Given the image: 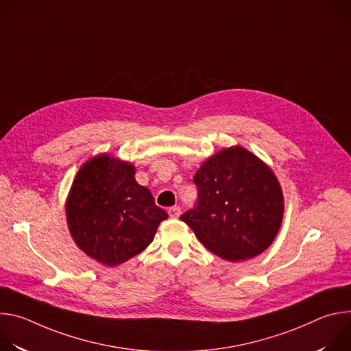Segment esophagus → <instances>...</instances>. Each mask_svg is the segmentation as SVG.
Instances as JSON below:
<instances>
[{
    "label": "esophagus",
    "instance_id": "34e87169",
    "mask_svg": "<svg viewBox=\"0 0 351 351\" xmlns=\"http://www.w3.org/2000/svg\"><path fill=\"white\" fill-rule=\"evenodd\" d=\"M168 214H169V218L176 219V218H179V215H180V208H179V207H171V208L168 210Z\"/></svg>",
    "mask_w": 351,
    "mask_h": 351
}]
</instances>
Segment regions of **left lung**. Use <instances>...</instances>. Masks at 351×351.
I'll return each instance as SVG.
<instances>
[{"mask_svg":"<svg viewBox=\"0 0 351 351\" xmlns=\"http://www.w3.org/2000/svg\"><path fill=\"white\" fill-rule=\"evenodd\" d=\"M198 203L180 219L210 252L237 263L264 253L283 219L285 198L274 171L241 145L221 149L194 175Z\"/></svg>","mask_w":351,"mask_h":351,"instance_id":"1","label":"left lung"}]
</instances>
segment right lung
<instances>
[{
  "instance_id": "right-lung-1",
  "label": "right lung",
  "mask_w": 351,
  "mask_h": 351,
  "mask_svg": "<svg viewBox=\"0 0 351 351\" xmlns=\"http://www.w3.org/2000/svg\"><path fill=\"white\" fill-rule=\"evenodd\" d=\"M136 168L110 154L94 156L77 171L65 213L71 236L84 254L115 267L153 241L168 214L134 179Z\"/></svg>"
}]
</instances>
